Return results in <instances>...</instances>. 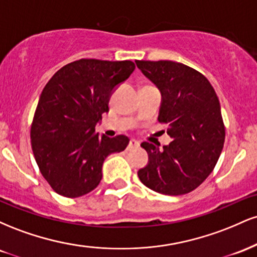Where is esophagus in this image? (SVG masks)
<instances>
[{
  "mask_svg": "<svg viewBox=\"0 0 257 257\" xmlns=\"http://www.w3.org/2000/svg\"><path fill=\"white\" fill-rule=\"evenodd\" d=\"M140 146V144L138 143L137 140H131L128 144V150H133V149H137V147Z\"/></svg>",
  "mask_w": 257,
  "mask_h": 257,
  "instance_id": "esophagus-1",
  "label": "esophagus"
}]
</instances>
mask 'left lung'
<instances>
[{"instance_id":"left-lung-1","label":"left lung","mask_w":257,"mask_h":257,"mask_svg":"<svg viewBox=\"0 0 257 257\" xmlns=\"http://www.w3.org/2000/svg\"><path fill=\"white\" fill-rule=\"evenodd\" d=\"M137 66L161 91L158 120L168 125L169 145L143 143L149 163L138 172L146 187L168 196L197 188L216 166L225 125L220 101L205 76L170 60H137Z\"/></svg>"}]
</instances>
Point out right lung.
Wrapping results in <instances>:
<instances>
[{"label": "right lung", "mask_w": 257, "mask_h": 257, "mask_svg": "<svg viewBox=\"0 0 257 257\" xmlns=\"http://www.w3.org/2000/svg\"><path fill=\"white\" fill-rule=\"evenodd\" d=\"M135 70L131 60L81 59L49 79L31 125V146L41 174L55 192L69 198L100 184L108 155L128 146L125 135L100 137L95 126L108 112L113 90Z\"/></svg>", "instance_id": "right-lung-1"}]
</instances>
